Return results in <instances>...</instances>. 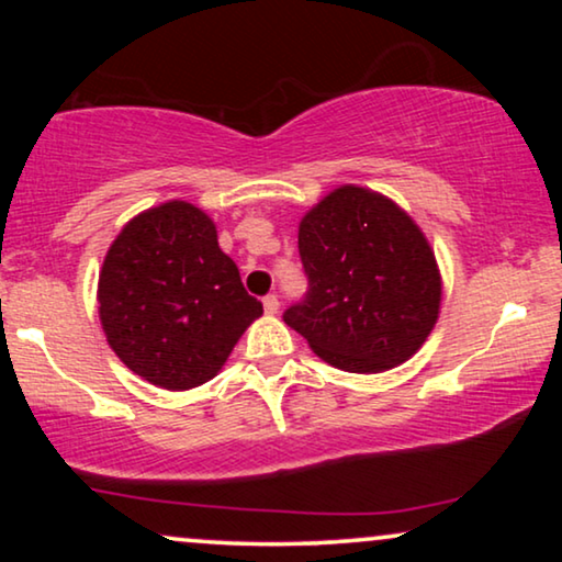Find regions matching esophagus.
I'll return each mask as SVG.
<instances>
[{"label":"esophagus","mask_w":562,"mask_h":562,"mask_svg":"<svg viewBox=\"0 0 562 562\" xmlns=\"http://www.w3.org/2000/svg\"><path fill=\"white\" fill-rule=\"evenodd\" d=\"M279 306H281V302H279V296H276V294H268V296L263 299V310H266L268 314L279 312Z\"/></svg>","instance_id":"obj_1"}]
</instances>
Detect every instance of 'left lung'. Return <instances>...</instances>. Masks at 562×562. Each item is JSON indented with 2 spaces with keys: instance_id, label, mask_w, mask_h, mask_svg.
Listing matches in <instances>:
<instances>
[{
  "instance_id": "1",
  "label": "left lung",
  "mask_w": 562,
  "mask_h": 562,
  "mask_svg": "<svg viewBox=\"0 0 562 562\" xmlns=\"http://www.w3.org/2000/svg\"><path fill=\"white\" fill-rule=\"evenodd\" d=\"M299 258L310 289L283 322L329 366L389 371L432 333L442 296L435 252L391 199L335 189L299 225Z\"/></svg>"
}]
</instances>
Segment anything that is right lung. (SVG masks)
I'll return each instance as SVG.
<instances>
[{"mask_svg":"<svg viewBox=\"0 0 562 562\" xmlns=\"http://www.w3.org/2000/svg\"><path fill=\"white\" fill-rule=\"evenodd\" d=\"M260 314L263 304L220 250L214 222L187 202L127 222L99 273V317L112 350L168 391L210 381Z\"/></svg>","mask_w":562,"mask_h":562,"instance_id":"add662e5","label":"right lung"}]
</instances>
